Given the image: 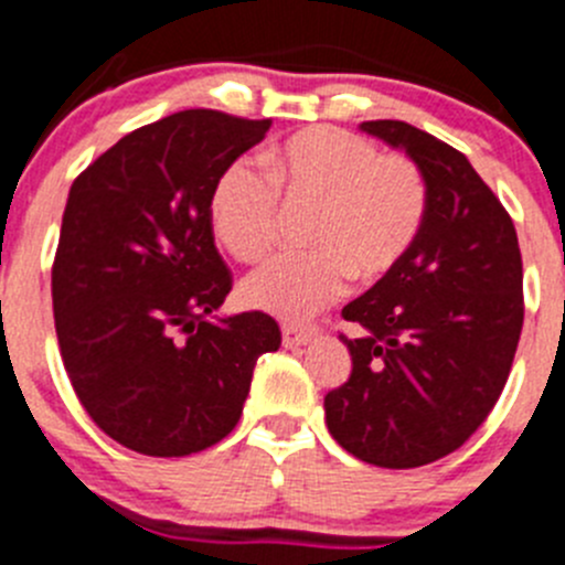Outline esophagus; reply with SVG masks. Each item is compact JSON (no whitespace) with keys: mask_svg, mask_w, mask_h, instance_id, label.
Here are the masks:
<instances>
[{"mask_svg":"<svg viewBox=\"0 0 565 565\" xmlns=\"http://www.w3.org/2000/svg\"><path fill=\"white\" fill-rule=\"evenodd\" d=\"M315 334H318V329H315V326H300V323H284L281 326V340L287 348L307 345Z\"/></svg>","mask_w":565,"mask_h":565,"instance_id":"obj_1","label":"esophagus"}]
</instances>
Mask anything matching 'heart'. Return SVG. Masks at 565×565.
I'll return each mask as SVG.
<instances>
[{
	"mask_svg": "<svg viewBox=\"0 0 565 565\" xmlns=\"http://www.w3.org/2000/svg\"><path fill=\"white\" fill-rule=\"evenodd\" d=\"M267 181L234 163L209 198V223L239 262H258L281 234L284 211H309L303 242L242 281L247 307L303 320L340 298L348 278L373 284L395 270L424 228L429 192L424 172L402 152L337 128L289 136L262 156Z\"/></svg>",
	"mask_w": 565,
	"mask_h": 565,
	"instance_id": "obj_1",
	"label": "heart"
}]
</instances>
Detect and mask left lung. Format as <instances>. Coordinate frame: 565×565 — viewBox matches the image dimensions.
Segmentation results:
<instances>
[{
  "instance_id": "obj_1",
  "label": "left lung",
  "mask_w": 565,
  "mask_h": 565,
  "mask_svg": "<svg viewBox=\"0 0 565 565\" xmlns=\"http://www.w3.org/2000/svg\"><path fill=\"white\" fill-rule=\"evenodd\" d=\"M424 172L429 209L407 256L342 309L360 337L351 376L326 395L348 455L418 468L460 449L502 395L524 326L513 220L468 158L398 119L360 125Z\"/></svg>"
}]
</instances>
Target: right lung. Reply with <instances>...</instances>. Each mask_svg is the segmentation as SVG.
Segmentation results:
<instances>
[{
	"mask_svg": "<svg viewBox=\"0 0 565 565\" xmlns=\"http://www.w3.org/2000/svg\"><path fill=\"white\" fill-rule=\"evenodd\" d=\"M270 119L178 110L116 141L68 189L52 265L63 367L94 424L147 457H186L239 424L265 312L217 317L231 270L209 198Z\"/></svg>",
	"mask_w": 565,
	"mask_h": 565,
	"instance_id": "obj_1",
	"label": "right lung"
}]
</instances>
